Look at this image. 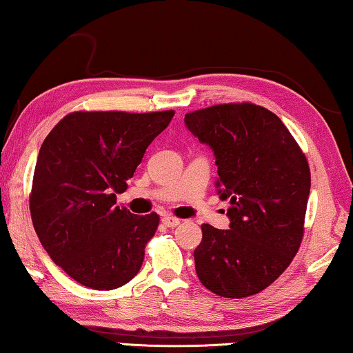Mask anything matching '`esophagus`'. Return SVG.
I'll list each match as a JSON object with an SVG mask.
<instances>
[{
    "label": "esophagus",
    "mask_w": 353,
    "mask_h": 353,
    "mask_svg": "<svg viewBox=\"0 0 353 353\" xmlns=\"http://www.w3.org/2000/svg\"><path fill=\"white\" fill-rule=\"evenodd\" d=\"M161 222L168 228H174V227H177L179 223H181V220L176 219V217H171V215H165V217H161Z\"/></svg>",
    "instance_id": "esophagus-1"
}]
</instances>
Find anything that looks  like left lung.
I'll return each instance as SVG.
<instances>
[{"mask_svg":"<svg viewBox=\"0 0 353 353\" xmlns=\"http://www.w3.org/2000/svg\"><path fill=\"white\" fill-rule=\"evenodd\" d=\"M183 122L212 149L217 193L230 199V230L201 225L198 279L225 298L265 290L301 244L311 192L306 157L276 114L250 103L194 110Z\"/></svg>","mask_w":353,"mask_h":353,"instance_id":"obj_1","label":"left lung"}]
</instances>
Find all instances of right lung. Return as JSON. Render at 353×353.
Wrapping results in <instances>:
<instances>
[{
  "label": "right lung",
  "mask_w": 353,
  "mask_h": 353,
  "mask_svg": "<svg viewBox=\"0 0 353 353\" xmlns=\"http://www.w3.org/2000/svg\"><path fill=\"white\" fill-rule=\"evenodd\" d=\"M174 110L72 112L44 139L30 210L36 234L55 265L82 285L114 290L138 274L159 215L115 206L145 149Z\"/></svg>",
  "instance_id": "obj_1"
}]
</instances>
